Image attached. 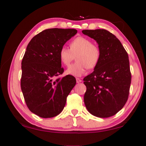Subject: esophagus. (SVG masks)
Segmentation results:
<instances>
[{"instance_id":"obj_1","label":"esophagus","mask_w":146,"mask_h":146,"mask_svg":"<svg viewBox=\"0 0 146 146\" xmlns=\"http://www.w3.org/2000/svg\"><path fill=\"white\" fill-rule=\"evenodd\" d=\"M76 83H81V80L80 79V78H76Z\"/></svg>"}]
</instances>
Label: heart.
Segmentation results:
<instances>
[{
	"instance_id": "heart-1",
	"label": "heart",
	"mask_w": 146,
	"mask_h": 146,
	"mask_svg": "<svg viewBox=\"0 0 146 146\" xmlns=\"http://www.w3.org/2000/svg\"><path fill=\"white\" fill-rule=\"evenodd\" d=\"M70 48L62 47L59 58L62 64L68 66L75 58L76 62L70 66L66 73L74 76H81L87 68L92 69L98 65L100 57V50L98 45L92 43L87 37L79 36L70 42Z\"/></svg>"
}]
</instances>
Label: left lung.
<instances>
[{
  "mask_svg": "<svg viewBox=\"0 0 146 146\" xmlns=\"http://www.w3.org/2000/svg\"><path fill=\"white\" fill-rule=\"evenodd\" d=\"M82 33L94 39L100 50L94 72L83 80L86 107L96 117H111L128 98L131 81L128 55L117 37L106 29H85Z\"/></svg>",
  "mask_w": 146,
  "mask_h": 146,
  "instance_id": "1",
  "label": "left lung"
}]
</instances>
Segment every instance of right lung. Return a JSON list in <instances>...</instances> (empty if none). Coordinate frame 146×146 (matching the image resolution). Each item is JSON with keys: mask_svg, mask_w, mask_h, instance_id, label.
I'll use <instances>...</instances> for the list:
<instances>
[{"mask_svg": "<svg viewBox=\"0 0 146 146\" xmlns=\"http://www.w3.org/2000/svg\"><path fill=\"white\" fill-rule=\"evenodd\" d=\"M76 33L74 29H47L33 37L27 47L21 62V88L28 109L40 117L60 113L76 84L72 75L55 78L64 71L60 50Z\"/></svg>", "mask_w": 146, "mask_h": 146, "instance_id": "obj_1", "label": "right lung"}]
</instances>
